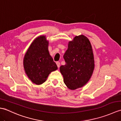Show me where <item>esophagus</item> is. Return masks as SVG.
<instances>
[{
    "instance_id": "esophagus-1",
    "label": "esophagus",
    "mask_w": 121,
    "mask_h": 121,
    "mask_svg": "<svg viewBox=\"0 0 121 121\" xmlns=\"http://www.w3.org/2000/svg\"><path fill=\"white\" fill-rule=\"evenodd\" d=\"M56 65H57L58 68L60 67V62H56Z\"/></svg>"
}]
</instances>
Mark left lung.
Instances as JSON below:
<instances>
[{
	"label": "left lung",
	"mask_w": 121,
	"mask_h": 121,
	"mask_svg": "<svg viewBox=\"0 0 121 121\" xmlns=\"http://www.w3.org/2000/svg\"><path fill=\"white\" fill-rule=\"evenodd\" d=\"M68 47L63 56L65 65L60 71L65 85L75 90L85 85L91 78L95 69L94 53L89 40L83 35L74 37Z\"/></svg>",
	"instance_id": "left-lung-1"
}]
</instances>
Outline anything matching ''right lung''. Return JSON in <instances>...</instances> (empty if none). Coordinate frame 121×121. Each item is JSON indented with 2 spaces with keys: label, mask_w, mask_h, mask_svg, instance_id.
<instances>
[{
  "label": "right lung",
  "mask_w": 121,
  "mask_h": 121,
  "mask_svg": "<svg viewBox=\"0 0 121 121\" xmlns=\"http://www.w3.org/2000/svg\"><path fill=\"white\" fill-rule=\"evenodd\" d=\"M49 41L40 35L33 41L23 59V66L27 76L33 83L41 85L49 74L58 69L48 50Z\"/></svg>",
  "instance_id": "right-lung-1"
}]
</instances>
